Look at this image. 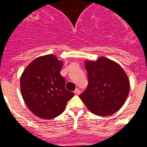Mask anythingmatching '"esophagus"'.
<instances>
[{"instance_id": "obj_1", "label": "esophagus", "mask_w": 147, "mask_h": 147, "mask_svg": "<svg viewBox=\"0 0 147 147\" xmlns=\"http://www.w3.org/2000/svg\"><path fill=\"white\" fill-rule=\"evenodd\" d=\"M74 93H75L76 95H79L80 93H81V91H80L78 89H76V90L74 91Z\"/></svg>"}]
</instances>
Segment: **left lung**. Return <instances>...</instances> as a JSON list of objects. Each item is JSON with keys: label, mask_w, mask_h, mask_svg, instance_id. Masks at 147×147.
I'll return each instance as SVG.
<instances>
[{"label": "left lung", "mask_w": 147, "mask_h": 147, "mask_svg": "<svg viewBox=\"0 0 147 147\" xmlns=\"http://www.w3.org/2000/svg\"><path fill=\"white\" fill-rule=\"evenodd\" d=\"M88 87L79 96L89 111L98 116H110L125 104L130 82L122 66L100 57L96 61L86 60Z\"/></svg>", "instance_id": "obj_1"}]
</instances>
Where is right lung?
Returning <instances> with one entry per match:
<instances>
[{"label": "right lung", "mask_w": 147, "mask_h": 147, "mask_svg": "<svg viewBox=\"0 0 147 147\" xmlns=\"http://www.w3.org/2000/svg\"><path fill=\"white\" fill-rule=\"evenodd\" d=\"M63 62L55 55L38 57L25 68L20 80L21 93L32 113L42 119L57 117L74 96L65 88L66 81L60 76Z\"/></svg>", "instance_id": "add662e5"}]
</instances>
